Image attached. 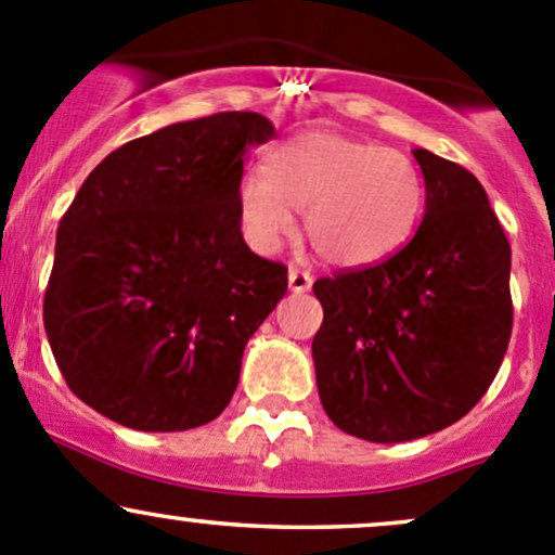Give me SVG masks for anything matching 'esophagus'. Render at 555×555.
<instances>
[{
  "mask_svg": "<svg viewBox=\"0 0 555 555\" xmlns=\"http://www.w3.org/2000/svg\"><path fill=\"white\" fill-rule=\"evenodd\" d=\"M287 279H289V289H293V293H309L311 284H313L311 273L306 271V268H298V266L289 268Z\"/></svg>",
  "mask_w": 555,
  "mask_h": 555,
  "instance_id": "34e87169",
  "label": "esophagus"
}]
</instances>
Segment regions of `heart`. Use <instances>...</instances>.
Wrapping results in <instances>:
<instances>
[{
	"label": "heart",
	"mask_w": 555,
	"mask_h": 555,
	"mask_svg": "<svg viewBox=\"0 0 555 555\" xmlns=\"http://www.w3.org/2000/svg\"><path fill=\"white\" fill-rule=\"evenodd\" d=\"M238 184V217L251 246L273 251L306 211V236L333 266L360 268L400 251L424 211V179L411 155L365 139L309 131L279 144Z\"/></svg>",
	"instance_id": "b5f03b06"
}]
</instances>
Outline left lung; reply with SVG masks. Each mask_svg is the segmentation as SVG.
I'll return each instance as SVG.
<instances>
[{"label": "left lung", "mask_w": 555, "mask_h": 555, "mask_svg": "<svg viewBox=\"0 0 555 555\" xmlns=\"http://www.w3.org/2000/svg\"><path fill=\"white\" fill-rule=\"evenodd\" d=\"M427 188L413 238L376 266L313 282L319 400L371 443H405L459 422L486 395L513 330L511 244L483 184L413 150Z\"/></svg>", "instance_id": "obj_1"}]
</instances>
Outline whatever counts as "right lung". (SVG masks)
Segmentation results:
<instances>
[{
	"instance_id": "1",
	"label": "right lung",
	"mask_w": 555,
	"mask_h": 555,
	"mask_svg": "<svg viewBox=\"0 0 555 555\" xmlns=\"http://www.w3.org/2000/svg\"><path fill=\"white\" fill-rule=\"evenodd\" d=\"M268 139L257 112L173 122L106 155L61 217L44 333L102 416L182 433L231 402L246 340L287 293L238 217L244 155Z\"/></svg>"
}]
</instances>
